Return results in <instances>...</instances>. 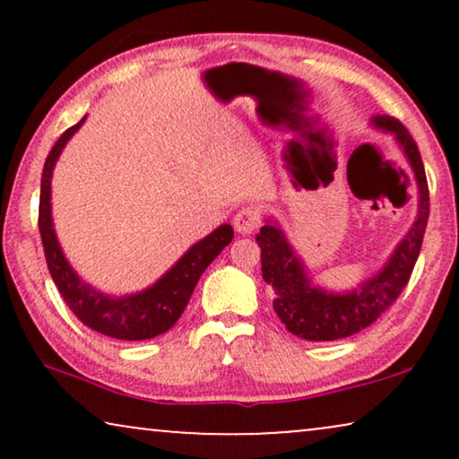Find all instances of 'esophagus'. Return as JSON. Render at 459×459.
I'll list each match as a JSON object with an SVG mask.
<instances>
[{"instance_id":"obj_1","label":"esophagus","mask_w":459,"mask_h":459,"mask_svg":"<svg viewBox=\"0 0 459 459\" xmlns=\"http://www.w3.org/2000/svg\"><path fill=\"white\" fill-rule=\"evenodd\" d=\"M261 225V217L259 212H256L255 209H242L238 215L234 217V228L236 231H240V234H253L255 230H259Z\"/></svg>"}]
</instances>
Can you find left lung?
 I'll return each mask as SVG.
<instances>
[{
	"mask_svg": "<svg viewBox=\"0 0 459 459\" xmlns=\"http://www.w3.org/2000/svg\"><path fill=\"white\" fill-rule=\"evenodd\" d=\"M372 125L394 134V140L403 150L405 159L416 175L420 194L416 221L399 242V247L394 248L382 272L351 292H328L311 286L303 263L294 255L284 231L278 225H263L256 236V242L261 247L263 280L275 292L273 311L278 313L288 332L305 338V341H341V338L353 336L372 325L403 292L418 261L420 248H422L430 212L429 181H426L422 156H420L410 131L394 117L378 115L372 118Z\"/></svg>",
	"mask_w": 459,
	"mask_h": 459,
	"instance_id": "left-lung-1",
	"label": "left lung"
}]
</instances>
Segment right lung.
I'll return each instance as SVG.
<instances>
[{
  "mask_svg": "<svg viewBox=\"0 0 459 459\" xmlns=\"http://www.w3.org/2000/svg\"><path fill=\"white\" fill-rule=\"evenodd\" d=\"M83 121L85 117L58 137V142L49 150L46 165H43L39 194V234L48 269L52 273L56 288H58L62 299L68 305V309L87 328L96 330L104 336L118 338V341H148V338L165 334L169 328H173L175 322L181 317V313H184L200 275L204 273V269L231 242L234 230L228 223L219 225L212 234L194 244L156 284L137 294L106 297L104 292L85 284L73 272L65 253H62L54 231L52 203H49L56 160H58L62 148L66 146V142L71 140Z\"/></svg>",
  "mask_w": 459,
  "mask_h": 459,
  "instance_id": "add662e5",
  "label": "right lung"
}]
</instances>
